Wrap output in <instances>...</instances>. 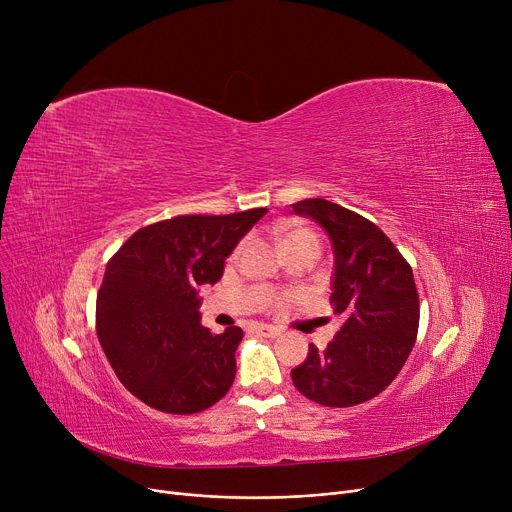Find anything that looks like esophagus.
<instances>
[{
  "mask_svg": "<svg viewBox=\"0 0 512 512\" xmlns=\"http://www.w3.org/2000/svg\"><path fill=\"white\" fill-rule=\"evenodd\" d=\"M253 332L261 334V336H267V338H276L280 334V330L270 326V324H257V326H253Z\"/></svg>",
  "mask_w": 512,
  "mask_h": 512,
  "instance_id": "esophagus-1",
  "label": "esophagus"
}]
</instances>
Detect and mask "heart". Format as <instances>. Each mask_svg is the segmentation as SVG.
<instances>
[{
	"instance_id": "heart-1",
	"label": "heart",
	"mask_w": 512,
	"mask_h": 512,
	"mask_svg": "<svg viewBox=\"0 0 512 512\" xmlns=\"http://www.w3.org/2000/svg\"><path fill=\"white\" fill-rule=\"evenodd\" d=\"M280 242L282 247L284 245H292V242H315V245H319V238L313 230L309 228H301V226H282L280 230Z\"/></svg>"
}]
</instances>
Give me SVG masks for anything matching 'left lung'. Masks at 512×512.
Masks as SVG:
<instances>
[{"label":"left lung","mask_w":512,"mask_h":512,"mask_svg":"<svg viewBox=\"0 0 512 512\" xmlns=\"http://www.w3.org/2000/svg\"><path fill=\"white\" fill-rule=\"evenodd\" d=\"M294 213L315 220L332 240L330 303L342 317L334 340L290 371L303 396L324 407H355L378 396L407 363L419 328L411 265L363 215L326 199H305Z\"/></svg>","instance_id":"8db88e82"}]
</instances>
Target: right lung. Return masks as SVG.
<instances>
[{
    "instance_id": "1",
    "label": "right lung",
    "mask_w": 512,
    "mask_h": 512,
    "mask_svg": "<svg viewBox=\"0 0 512 512\" xmlns=\"http://www.w3.org/2000/svg\"><path fill=\"white\" fill-rule=\"evenodd\" d=\"M267 213L178 215L134 232L107 261L95 324L118 380L145 405L191 415L230 390L242 330L201 326V286L215 284L224 261Z\"/></svg>"
}]
</instances>
